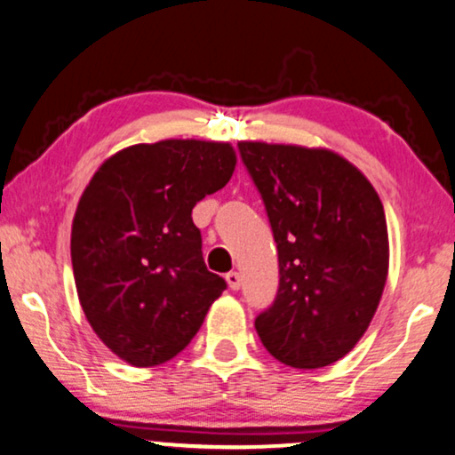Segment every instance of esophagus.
<instances>
[{"mask_svg": "<svg viewBox=\"0 0 455 455\" xmlns=\"http://www.w3.org/2000/svg\"><path fill=\"white\" fill-rule=\"evenodd\" d=\"M226 281H228L229 289H234V291H238L240 285H242V276H240V273H235V271H229L226 275Z\"/></svg>", "mask_w": 455, "mask_h": 455, "instance_id": "obj_1", "label": "esophagus"}]
</instances>
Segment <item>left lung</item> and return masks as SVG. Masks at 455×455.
<instances>
[{
    "label": "left lung",
    "mask_w": 455,
    "mask_h": 455,
    "mask_svg": "<svg viewBox=\"0 0 455 455\" xmlns=\"http://www.w3.org/2000/svg\"><path fill=\"white\" fill-rule=\"evenodd\" d=\"M279 252V289L256 315L267 351L318 370L351 351L379 306L390 243L371 182L324 148L240 141Z\"/></svg>",
    "instance_id": "1"
}]
</instances>
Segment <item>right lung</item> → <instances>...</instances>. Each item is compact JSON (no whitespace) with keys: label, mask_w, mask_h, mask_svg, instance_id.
<instances>
[{"label":"right lung","mask_w":455,"mask_h":455,"mask_svg":"<svg viewBox=\"0 0 455 455\" xmlns=\"http://www.w3.org/2000/svg\"><path fill=\"white\" fill-rule=\"evenodd\" d=\"M223 141L164 140L110 156L82 193L71 265L92 331L116 357L154 367L176 357L226 289L209 273L193 207L235 168Z\"/></svg>","instance_id":"obj_1"}]
</instances>
